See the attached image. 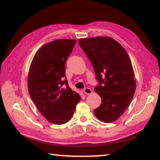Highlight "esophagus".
Returning <instances> with one entry per match:
<instances>
[{"label": "esophagus", "mask_w": 160, "mask_h": 160, "mask_svg": "<svg viewBox=\"0 0 160 160\" xmlns=\"http://www.w3.org/2000/svg\"><path fill=\"white\" fill-rule=\"evenodd\" d=\"M84 93L86 94V95H89L91 93H93V91H92L90 88H86L85 89H84Z\"/></svg>", "instance_id": "1"}]
</instances>
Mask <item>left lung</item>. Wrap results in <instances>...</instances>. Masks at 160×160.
Returning <instances> with one entry per match:
<instances>
[{
    "mask_svg": "<svg viewBox=\"0 0 160 160\" xmlns=\"http://www.w3.org/2000/svg\"><path fill=\"white\" fill-rule=\"evenodd\" d=\"M78 42L99 82L94 89L101 98V105L94 110L95 117L105 123L115 122L126 110L135 91L132 61L124 48L112 38H79Z\"/></svg>",
    "mask_w": 160,
    "mask_h": 160,
    "instance_id": "left-lung-1",
    "label": "left lung"
}]
</instances>
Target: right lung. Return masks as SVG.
Here are the masks:
<instances>
[{
  "label": "right lung",
  "mask_w": 160,
  "mask_h": 160,
  "mask_svg": "<svg viewBox=\"0 0 160 160\" xmlns=\"http://www.w3.org/2000/svg\"><path fill=\"white\" fill-rule=\"evenodd\" d=\"M75 43V39L47 43L35 53L28 71L27 85L32 101L48 122L57 125L69 122L81 100L65 75V62Z\"/></svg>",
  "instance_id": "1"
}]
</instances>
